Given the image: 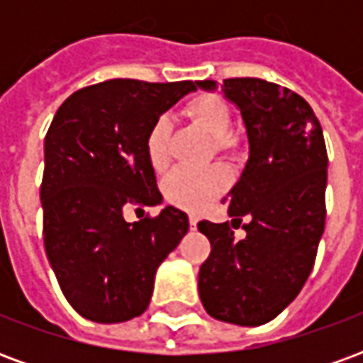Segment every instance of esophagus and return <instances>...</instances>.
Here are the masks:
<instances>
[{
	"label": "esophagus",
	"mask_w": 363,
	"mask_h": 363,
	"mask_svg": "<svg viewBox=\"0 0 363 363\" xmlns=\"http://www.w3.org/2000/svg\"><path fill=\"white\" fill-rule=\"evenodd\" d=\"M189 223H190V228L196 229V223H198V218H196V216H190V218H189Z\"/></svg>",
	"instance_id": "1"
}]
</instances>
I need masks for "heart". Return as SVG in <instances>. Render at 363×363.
Instances as JSON below:
<instances>
[{
    "label": "heart",
    "mask_w": 363,
    "mask_h": 363,
    "mask_svg": "<svg viewBox=\"0 0 363 363\" xmlns=\"http://www.w3.org/2000/svg\"><path fill=\"white\" fill-rule=\"evenodd\" d=\"M184 114L212 135L213 150L231 155L237 138L229 132L231 112L228 103L213 93H200L184 104ZM145 150L153 169H163L169 161V120L157 116L145 135ZM228 186V173L221 167L189 169L177 167L163 179V194L171 204L198 212Z\"/></svg>",
    "instance_id": "b5f03b06"
}]
</instances>
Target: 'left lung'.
<instances>
[{
  "mask_svg": "<svg viewBox=\"0 0 363 363\" xmlns=\"http://www.w3.org/2000/svg\"><path fill=\"white\" fill-rule=\"evenodd\" d=\"M200 87L212 89L213 82ZM241 108L251 155L231 190V223L202 220L212 245L198 272V291L213 319L259 327L301 291L315 264L327 218V145L315 112L296 91L259 77L223 79ZM252 218L237 240L230 225Z\"/></svg>",
  "mask_w": 363,
  "mask_h": 363,
  "instance_id": "obj_1",
  "label": "left lung"
}]
</instances>
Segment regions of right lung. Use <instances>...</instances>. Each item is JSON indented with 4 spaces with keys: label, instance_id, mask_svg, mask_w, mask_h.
I'll return each mask as SVG.
<instances>
[{
    "label": "right lung",
    "instance_id": "obj_1",
    "mask_svg": "<svg viewBox=\"0 0 363 363\" xmlns=\"http://www.w3.org/2000/svg\"><path fill=\"white\" fill-rule=\"evenodd\" d=\"M192 89V82L108 79L67 96L46 132L44 249L62 294L85 319L142 315L159 264L189 231V216L173 206L134 223L124 208L161 202L145 135Z\"/></svg>",
    "mask_w": 363,
    "mask_h": 363
}]
</instances>
